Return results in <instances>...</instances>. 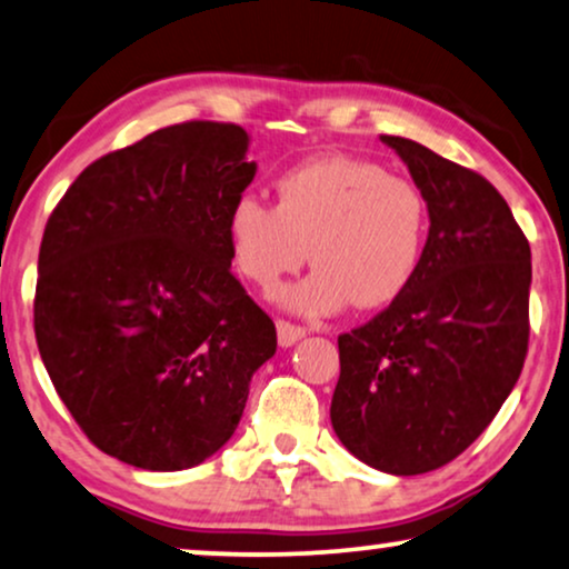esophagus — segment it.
I'll list each match as a JSON object with an SVG mask.
<instances>
[{
    "instance_id": "1",
    "label": "esophagus",
    "mask_w": 569,
    "mask_h": 569,
    "mask_svg": "<svg viewBox=\"0 0 569 569\" xmlns=\"http://www.w3.org/2000/svg\"><path fill=\"white\" fill-rule=\"evenodd\" d=\"M276 330H278V343H280V348L297 346L299 340L307 336L305 328H299V325H291V322H286V320H278V322H276Z\"/></svg>"
}]
</instances>
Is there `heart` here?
Returning <instances> with one entry per match:
<instances>
[{
    "instance_id": "b5f03b06",
    "label": "heart",
    "mask_w": 569,
    "mask_h": 569,
    "mask_svg": "<svg viewBox=\"0 0 569 569\" xmlns=\"http://www.w3.org/2000/svg\"><path fill=\"white\" fill-rule=\"evenodd\" d=\"M223 231L233 270L264 297L305 264L309 247L317 268L286 293V307L320 317L403 297L427 252L429 206L413 181L332 153L280 173L276 208L252 192L233 197Z\"/></svg>"
}]
</instances>
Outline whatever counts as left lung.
Here are the masks:
<instances>
[{
  "label": "left lung",
  "instance_id": "obj_1",
  "mask_svg": "<svg viewBox=\"0 0 569 569\" xmlns=\"http://www.w3.org/2000/svg\"><path fill=\"white\" fill-rule=\"evenodd\" d=\"M429 206L413 283L338 338L330 421L343 448L392 476L458 458L518 382L528 351L531 247L481 173L382 134Z\"/></svg>",
  "mask_w": 569,
  "mask_h": 569
}]
</instances>
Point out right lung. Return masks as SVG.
I'll list each match as a JSON object with an SVG mask.
<instances>
[{
    "mask_svg": "<svg viewBox=\"0 0 569 569\" xmlns=\"http://www.w3.org/2000/svg\"><path fill=\"white\" fill-rule=\"evenodd\" d=\"M247 153L239 124L163 127L90 163L43 231V367L90 442L142 471L216 456L276 353L226 247V210L257 173Z\"/></svg>",
    "mask_w": 569,
    "mask_h": 569,
    "instance_id": "right-lung-1",
    "label": "right lung"
}]
</instances>
